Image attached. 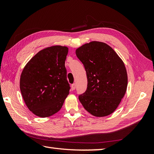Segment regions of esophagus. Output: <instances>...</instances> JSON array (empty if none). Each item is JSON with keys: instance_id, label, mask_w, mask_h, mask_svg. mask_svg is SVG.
<instances>
[{"instance_id": "esophagus-1", "label": "esophagus", "mask_w": 154, "mask_h": 154, "mask_svg": "<svg viewBox=\"0 0 154 154\" xmlns=\"http://www.w3.org/2000/svg\"><path fill=\"white\" fill-rule=\"evenodd\" d=\"M75 88H76V85H75V83L72 84L71 85V89H72V90H75Z\"/></svg>"}]
</instances>
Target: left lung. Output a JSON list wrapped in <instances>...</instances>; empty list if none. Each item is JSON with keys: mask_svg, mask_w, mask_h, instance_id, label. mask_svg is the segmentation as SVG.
I'll use <instances>...</instances> for the list:
<instances>
[{"mask_svg": "<svg viewBox=\"0 0 154 154\" xmlns=\"http://www.w3.org/2000/svg\"><path fill=\"white\" fill-rule=\"evenodd\" d=\"M87 77V88L79 99L87 111L97 117L109 116L119 106L126 92L128 75L123 61L105 43L91 42L77 48Z\"/></svg>", "mask_w": 154, "mask_h": 154, "instance_id": "obj_1", "label": "left lung"}]
</instances>
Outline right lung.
I'll return each instance as SVG.
<instances>
[{"mask_svg":"<svg viewBox=\"0 0 154 154\" xmlns=\"http://www.w3.org/2000/svg\"><path fill=\"white\" fill-rule=\"evenodd\" d=\"M68 48L54 45L40 51L22 70L20 89L28 109L42 118L57 113L69 93L65 61Z\"/></svg>","mask_w":154,"mask_h":154,"instance_id":"right-lung-1","label":"right lung"}]
</instances>
